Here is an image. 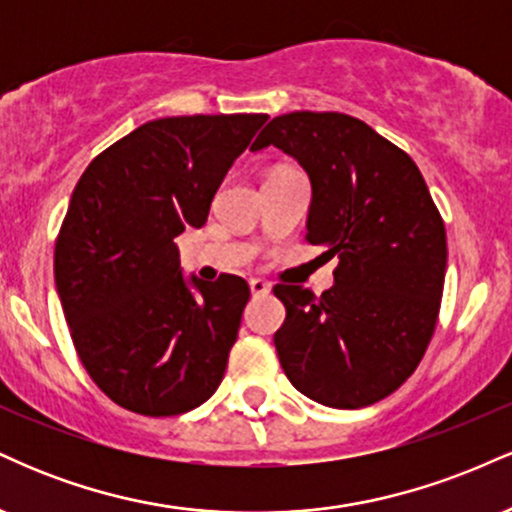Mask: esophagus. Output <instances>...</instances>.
<instances>
[{"instance_id":"esophagus-1","label":"esophagus","mask_w":512,"mask_h":512,"mask_svg":"<svg viewBox=\"0 0 512 512\" xmlns=\"http://www.w3.org/2000/svg\"><path fill=\"white\" fill-rule=\"evenodd\" d=\"M250 291L252 296H264V293H269V284L264 279H250Z\"/></svg>"}]
</instances>
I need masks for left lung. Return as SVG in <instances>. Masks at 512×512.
Segmentation results:
<instances>
[{
	"label": "left lung",
	"mask_w": 512,
	"mask_h": 512,
	"mask_svg": "<svg viewBox=\"0 0 512 512\" xmlns=\"http://www.w3.org/2000/svg\"><path fill=\"white\" fill-rule=\"evenodd\" d=\"M276 146L313 185L310 245L339 257L322 296L276 284L286 320L276 354L298 392L325 407L380 402L414 373L438 322L448 240L424 175L399 146L344 113L279 115L252 151Z\"/></svg>",
	"instance_id": "left-lung-1"
}]
</instances>
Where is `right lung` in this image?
Instances as JSON below:
<instances>
[{
	"label": "right lung",
	"instance_id": "add662e5",
	"mask_svg": "<svg viewBox=\"0 0 512 512\" xmlns=\"http://www.w3.org/2000/svg\"><path fill=\"white\" fill-rule=\"evenodd\" d=\"M262 113L161 117L88 163L55 243V284L86 373L115 404L178 416L221 385L248 281H185L175 238L204 226Z\"/></svg>",
	"mask_w": 512,
	"mask_h": 512
}]
</instances>
